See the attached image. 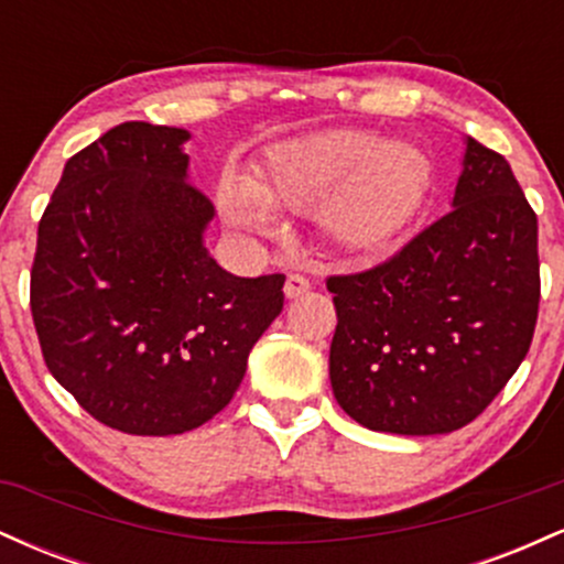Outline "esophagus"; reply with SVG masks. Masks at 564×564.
Returning a JSON list of instances; mask_svg holds the SVG:
<instances>
[{
    "instance_id": "1",
    "label": "esophagus",
    "mask_w": 564,
    "mask_h": 564,
    "mask_svg": "<svg viewBox=\"0 0 564 564\" xmlns=\"http://www.w3.org/2000/svg\"><path fill=\"white\" fill-rule=\"evenodd\" d=\"M310 291V281L300 273H291L286 278V286H283V294H286V300H296V296L307 294Z\"/></svg>"
}]
</instances>
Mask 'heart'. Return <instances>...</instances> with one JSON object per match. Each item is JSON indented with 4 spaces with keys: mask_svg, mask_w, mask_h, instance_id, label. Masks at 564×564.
Segmentation results:
<instances>
[{
    "mask_svg": "<svg viewBox=\"0 0 564 564\" xmlns=\"http://www.w3.org/2000/svg\"><path fill=\"white\" fill-rule=\"evenodd\" d=\"M426 159L405 142H379L364 129H323L264 153L254 180L228 177L219 206L232 228L273 230V212L318 209L323 236L347 254L377 257L398 241L424 196Z\"/></svg>",
    "mask_w": 564,
    "mask_h": 564,
    "instance_id": "b5f03b06",
    "label": "heart"
}]
</instances>
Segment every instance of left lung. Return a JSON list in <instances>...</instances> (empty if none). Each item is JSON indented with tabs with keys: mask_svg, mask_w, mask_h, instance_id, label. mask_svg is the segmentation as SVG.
<instances>
[{
	"mask_svg": "<svg viewBox=\"0 0 564 564\" xmlns=\"http://www.w3.org/2000/svg\"><path fill=\"white\" fill-rule=\"evenodd\" d=\"M334 398L373 432L445 435L525 360L541 300L539 219L509 161L464 140L451 212L392 260L326 281Z\"/></svg>",
	"mask_w": 564,
	"mask_h": 564,
	"instance_id": "obj_1",
	"label": "left lung"
}]
</instances>
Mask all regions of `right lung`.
<instances>
[{"label":"right lung","mask_w":564,"mask_h":564,"mask_svg":"<svg viewBox=\"0 0 564 564\" xmlns=\"http://www.w3.org/2000/svg\"><path fill=\"white\" fill-rule=\"evenodd\" d=\"M191 132L124 121L66 161L31 270L44 364L87 413L127 435H183L236 394L283 310L286 275L238 278L204 236Z\"/></svg>","instance_id":"obj_1"}]
</instances>
